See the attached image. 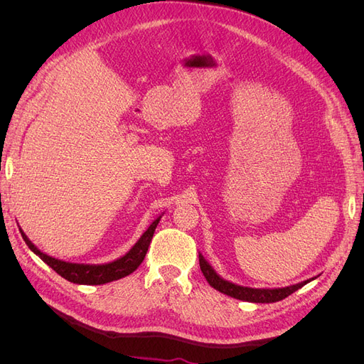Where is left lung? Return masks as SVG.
<instances>
[{"label": "left lung", "mask_w": 364, "mask_h": 364, "mask_svg": "<svg viewBox=\"0 0 364 364\" xmlns=\"http://www.w3.org/2000/svg\"><path fill=\"white\" fill-rule=\"evenodd\" d=\"M199 264H200V270L203 273V277L206 278L208 284L218 290L220 293L228 294L230 297H235V299L240 301H246V302H255V304H272V302H278L285 299V297L294 293L296 290H299L304 287L305 284H308L311 279L302 281L299 284L289 285V287H279V289H252V287H243V285L234 284L230 281L223 279L220 274L213 269L211 264H209L202 253H199Z\"/></svg>", "instance_id": "obj_1"}]
</instances>
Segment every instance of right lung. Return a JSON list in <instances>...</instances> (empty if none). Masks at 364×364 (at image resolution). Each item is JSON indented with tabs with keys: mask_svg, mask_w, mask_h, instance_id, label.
Returning <instances> with one entry per match:
<instances>
[{
	"mask_svg": "<svg viewBox=\"0 0 364 364\" xmlns=\"http://www.w3.org/2000/svg\"><path fill=\"white\" fill-rule=\"evenodd\" d=\"M159 220H161V215L153 220L146 232L139 237V240L134 246H132V249L126 253V255L105 264H80V262H70V261H63L59 258L50 257L46 252L39 250L35 245H33L21 228H19V232L23 235L28 249L33 253H36L43 262L48 264V266L54 272L59 273L62 278L74 284L100 285V284H107V282L124 278L139 267L142 259L146 258V253L149 250L150 241L153 238V234H155V229L159 223Z\"/></svg>",
	"mask_w": 364,
	"mask_h": 364,
	"instance_id": "1",
	"label": "right lung"
}]
</instances>
